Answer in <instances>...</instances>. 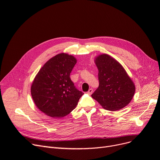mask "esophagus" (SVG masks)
Here are the masks:
<instances>
[{
  "mask_svg": "<svg viewBox=\"0 0 160 160\" xmlns=\"http://www.w3.org/2000/svg\"><path fill=\"white\" fill-rule=\"evenodd\" d=\"M93 89H92V88H90V89L88 90V93L89 95H91L92 93H93Z\"/></svg>",
  "mask_w": 160,
  "mask_h": 160,
  "instance_id": "1",
  "label": "esophagus"
}]
</instances>
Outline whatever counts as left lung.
Segmentation results:
<instances>
[{
  "instance_id": "8db88e82",
  "label": "left lung",
  "mask_w": 160,
  "mask_h": 160,
  "mask_svg": "<svg viewBox=\"0 0 160 160\" xmlns=\"http://www.w3.org/2000/svg\"><path fill=\"white\" fill-rule=\"evenodd\" d=\"M95 63L99 86L91 97L106 110H121L130 103L135 93L133 82L122 66L111 56L100 55Z\"/></svg>"
}]
</instances>
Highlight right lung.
<instances>
[{"label":"right lung","instance_id":"obj_1","mask_svg":"<svg viewBox=\"0 0 160 160\" xmlns=\"http://www.w3.org/2000/svg\"><path fill=\"white\" fill-rule=\"evenodd\" d=\"M77 60L62 53L52 58L40 69L31 87L36 106L47 115L60 118L68 115L83 95L71 80Z\"/></svg>","mask_w":160,"mask_h":160}]
</instances>
